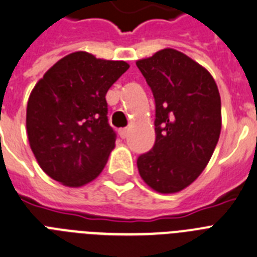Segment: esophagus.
Masks as SVG:
<instances>
[{"mask_svg":"<svg viewBox=\"0 0 257 257\" xmlns=\"http://www.w3.org/2000/svg\"><path fill=\"white\" fill-rule=\"evenodd\" d=\"M127 134H128V130H127V128H119V137L122 138V139H124V138L127 137Z\"/></svg>","mask_w":257,"mask_h":257,"instance_id":"obj_1","label":"esophagus"}]
</instances>
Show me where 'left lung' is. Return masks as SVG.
Wrapping results in <instances>:
<instances>
[{"label":"left lung","instance_id":"left-lung-1","mask_svg":"<svg viewBox=\"0 0 257 257\" xmlns=\"http://www.w3.org/2000/svg\"><path fill=\"white\" fill-rule=\"evenodd\" d=\"M137 66L153 92L156 142L139 156L138 170L160 194H175L203 173L220 138L221 97L205 67L166 48Z\"/></svg>","mask_w":257,"mask_h":257}]
</instances>
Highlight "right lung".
<instances>
[{
  "instance_id": "right-lung-1",
  "label": "right lung",
  "mask_w": 257,
  "mask_h": 257,
  "mask_svg": "<svg viewBox=\"0 0 257 257\" xmlns=\"http://www.w3.org/2000/svg\"><path fill=\"white\" fill-rule=\"evenodd\" d=\"M128 67L124 61L74 52L36 83L27 102L26 126L31 150L50 178L82 187L102 172L115 147L105 96Z\"/></svg>"
}]
</instances>
